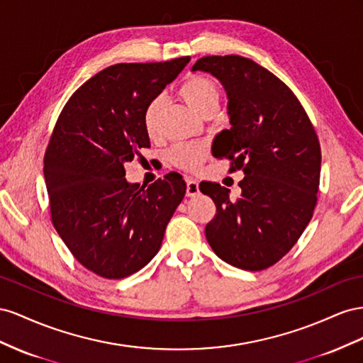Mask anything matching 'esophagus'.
<instances>
[{"mask_svg": "<svg viewBox=\"0 0 363 363\" xmlns=\"http://www.w3.org/2000/svg\"><path fill=\"white\" fill-rule=\"evenodd\" d=\"M187 196L189 198H194V196L199 194V184L194 179H187Z\"/></svg>", "mask_w": 363, "mask_h": 363, "instance_id": "esophagus-1", "label": "esophagus"}]
</instances>
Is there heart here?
<instances>
[{
  "mask_svg": "<svg viewBox=\"0 0 363 363\" xmlns=\"http://www.w3.org/2000/svg\"><path fill=\"white\" fill-rule=\"evenodd\" d=\"M181 99L194 111L201 113L206 106L219 105L220 89L217 82L203 74L190 76L179 88ZM161 109V97L152 99L144 109V128L149 133L155 132ZM206 158V147L203 144L189 143L179 144L170 150V161L182 170L196 172Z\"/></svg>",
  "mask_w": 363,
  "mask_h": 363,
  "instance_id": "1",
  "label": "heart"
}]
</instances>
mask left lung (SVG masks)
<instances>
[{"label":"left lung","mask_w":363,"mask_h":363,"mask_svg":"<svg viewBox=\"0 0 363 363\" xmlns=\"http://www.w3.org/2000/svg\"><path fill=\"white\" fill-rule=\"evenodd\" d=\"M211 72L226 89L231 129L214 140L213 155L243 170L235 201L217 182L199 189L216 205L205 235L223 262L263 271L292 250L313 216L320 146L306 109L283 80L254 60L205 56L193 71Z\"/></svg>","instance_id":"1"}]
</instances>
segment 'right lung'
Here are the masks:
<instances>
[{
    "label": "right lung",
    "instance_id": "add662e5",
    "mask_svg": "<svg viewBox=\"0 0 363 363\" xmlns=\"http://www.w3.org/2000/svg\"><path fill=\"white\" fill-rule=\"evenodd\" d=\"M189 62L108 67L76 89L55 124L44 155L51 222L99 277L120 279L146 266L184 199L179 173L140 187L124 178V164L150 147L144 109Z\"/></svg>",
    "mask_w": 363,
    "mask_h": 363
}]
</instances>
